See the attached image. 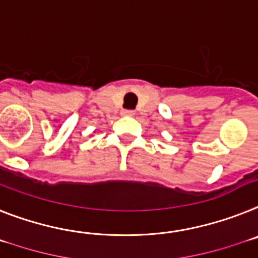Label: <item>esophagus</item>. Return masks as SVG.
<instances>
[{"mask_svg":"<svg viewBox=\"0 0 258 258\" xmlns=\"http://www.w3.org/2000/svg\"><path fill=\"white\" fill-rule=\"evenodd\" d=\"M120 114H122V116H125V118H130V116H134V114H135V112H134L133 110H123V111L120 112Z\"/></svg>","mask_w":258,"mask_h":258,"instance_id":"34e87169","label":"esophagus"}]
</instances>
